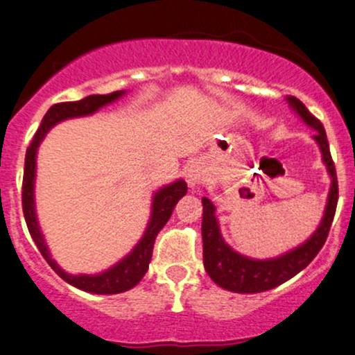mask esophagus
Here are the masks:
<instances>
[{
	"mask_svg": "<svg viewBox=\"0 0 355 355\" xmlns=\"http://www.w3.org/2000/svg\"><path fill=\"white\" fill-rule=\"evenodd\" d=\"M203 180V170L198 164H191L187 168V182H189L190 189H195L200 182Z\"/></svg>",
	"mask_w": 355,
	"mask_h": 355,
	"instance_id": "1",
	"label": "esophagus"
}]
</instances>
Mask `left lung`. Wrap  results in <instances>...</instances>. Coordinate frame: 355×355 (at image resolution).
<instances>
[{"label":"left lung","mask_w":355,"mask_h":355,"mask_svg":"<svg viewBox=\"0 0 355 355\" xmlns=\"http://www.w3.org/2000/svg\"><path fill=\"white\" fill-rule=\"evenodd\" d=\"M289 105L301 115V119L307 125L315 130L314 140L319 144L322 152V160L327 166V172L332 178L329 198L324 211V218L315 230L313 236L304 245L297 246L296 250L289 251L275 259H251L236 251H233L223 241L220 234L218 221L215 216V207L208 198H202L203 203V220H202V238H203V264L208 276L215 281L220 288L228 289L233 293H263L268 289L286 283L304 270L313 259L318 256L324 243L327 240L329 230L334 220L337 198H339V187H337V173L334 160L329 150V142L326 130L319 119L313 114L300 99L289 96Z\"/></svg>","instance_id":"left-lung-1"}]
</instances>
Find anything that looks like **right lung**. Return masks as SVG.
I'll return each instance as SVG.
<instances>
[{
  "label": "right lung",
  "instance_id": "add662e5",
  "mask_svg": "<svg viewBox=\"0 0 355 355\" xmlns=\"http://www.w3.org/2000/svg\"><path fill=\"white\" fill-rule=\"evenodd\" d=\"M122 91H115L110 94H94V96H87L84 99L76 101V102H59L54 104L48 112H46L44 119H42L40 129L33 137V142L29 144L26 150V160H24V175H23V213L24 220H26L28 230L31 233V238L36 243L37 250L41 251L42 258L49 263V266L62 277L66 283H69L76 288L83 289L85 293H94V294H117L123 293L127 289L134 288L135 284H139V281L142 279L145 272L148 270V263L152 259V251L153 245H155V238L162 228H164L166 221H168L170 215H172L175 205L183 195L187 193V183L183 180H178L170 185L164 187L153 196L152 203V218L148 221L147 230H145L144 238L140 240L139 245L134 248V251L123 258L121 263L115 264L114 268H110L102 275L96 276H87V275H79L72 276L64 272L61 268L55 264V261L51 258L48 246H46L44 238H42L40 226H37L36 213H34V172H36V150L37 145L42 140V137L46 135L51 127L55 125L58 122L64 121V119L71 117H80V115H89L96 112L97 109H101L102 105L109 104L122 96Z\"/></svg>",
  "mask_w": 355,
  "mask_h": 355
}]
</instances>
